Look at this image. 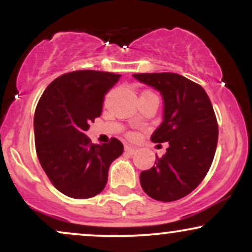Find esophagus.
I'll return each mask as SVG.
<instances>
[{"mask_svg": "<svg viewBox=\"0 0 252 252\" xmlns=\"http://www.w3.org/2000/svg\"><path fill=\"white\" fill-rule=\"evenodd\" d=\"M124 152L128 153V154H130V155H132L137 152V148H136V147H132V146H126L124 147Z\"/></svg>", "mask_w": 252, "mask_h": 252, "instance_id": "obj_1", "label": "esophagus"}]
</instances>
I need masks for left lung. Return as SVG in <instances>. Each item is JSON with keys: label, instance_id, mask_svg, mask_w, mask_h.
Returning <instances> with one entry per match:
<instances>
[{"label": "left lung", "instance_id": "left-lung-1", "mask_svg": "<svg viewBox=\"0 0 252 252\" xmlns=\"http://www.w3.org/2000/svg\"><path fill=\"white\" fill-rule=\"evenodd\" d=\"M132 77L162 96L163 121L150 140L169 144L152 168L141 172V186L155 200H179L196 189L215 158L218 124L212 104L199 84L178 73H136Z\"/></svg>", "mask_w": 252, "mask_h": 252}]
</instances>
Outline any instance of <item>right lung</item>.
Here are the masks:
<instances>
[{"mask_svg": "<svg viewBox=\"0 0 252 252\" xmlns=\"http://www.w3.org/2000/svg\"><path fill=\"white\" fill-rule=\"evenodd\" d=\"M120 74L83 70L54 79L40 98L34 115L37 158L53 186L74 199L99 194L110 164L122 155L117 138L94 144L85 132L102 115L104 97Z\"/></svg>", "mask_w": 252, "mask_h": 252, "instance_id": "1", "label": "right lung"}]
</instances>
